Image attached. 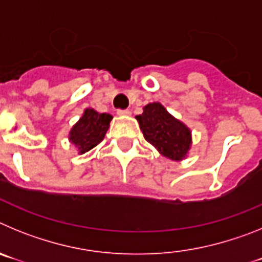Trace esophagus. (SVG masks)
I'll use <instances>...</instances> for the list:
<instances>
[{
  "label": "esophagus",
  "mask_w": 262,
  "mask_h": 262,
  "mask_svg": "<svg viewBox=\"0 0 262 262\" xmlns=\"http://www.w3.org/2000/svg\"><path fill=\"white\" fill-rule=\"evenodd\" d=\"M117 114L120 115V117H128V115L131 114V111L129 110H118Z\"/></svg>",
  "instance_id": "esophagus-1"
}]
</instances>
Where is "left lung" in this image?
Wrapping results in <instances>:
<instances>
[{
	"label": "left lung",
	"instance_id": "1",
	"mask_svg": "<svg viewBox=\"0 0 262 262\" xmlns=\"http://www.w3.org/2000/svg\"><path fill=\"white\" fill-rule=\"evenodd\" d=\"M144 139L163 156L174 161L185 159L191 145V131L176 119L161 103H148L143 114L136 115Z\"/></svg>",
	"mask_w": 262,
	"mask_h": 262
}]
</instances>
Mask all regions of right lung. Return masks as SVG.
I'll return each mask as SVG.
<instances>
[{"instance_id":"1","label":"right lung","mask_w":262,"mask_h":262,"mask_svg":"<svg viewBox=\"0 0 262 262\" xmlns=\"http://www.w3.org/2000/svg\"><path fill=\"white\" fill-rule=\"evenodd\" d=\"M110 114L98 113L94 108H86L77 123L72 127L69 133V142L78 148V154H85L102 142L107 133Z\"/></svg>"}]
</instances>
